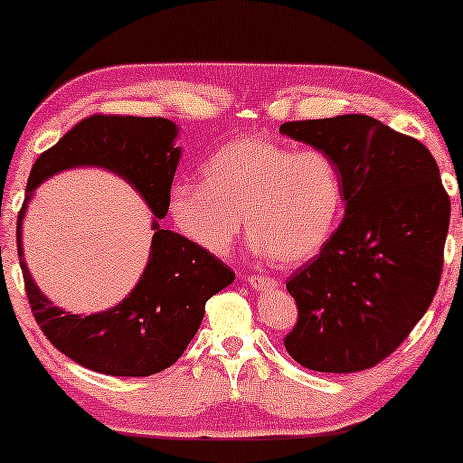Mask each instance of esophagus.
I'll list each match as a JSON object with an SVG mask.
<instances>
[{
	"label": "esophagus",
	"mask_w": 463,
	"mask_h": 463,
	"mask_svg": "<svg viewBox=\"0 0 463 463\" xmlns=\"http://www.w3.org/2000/svg\"><path fill=\"white\" fill-rule=\"evenodd\" d=\"M246 282H249L250 287H255V288H271V287H276V284H278L276 278H269V276H259V274H250V276H246Z\"/></svg>",
	"instance_id": "34e87169"
}]
</instances>
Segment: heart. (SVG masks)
Listing matches in <instances>:
<instances>
[{"mask_svg":"<svg viewBox=\"0 0 463 463\" xmlns=\"http://www.w3.org/2000/svg\"><path fill=\"white\" fill-rule=\"evenodd\" d=\"M202 183H176L170 214L185 236L227 255L246 233L278 263H301L328 242L344 208L337 164L320 149L295 151L263 137L219 147L200 170Z\"/></svg>","mask_w":463,"mask_h":463,"instance_id":"obj_1","label":"heart"}]
</instances>
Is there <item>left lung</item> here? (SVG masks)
<instances>
[{
  "instance_id": "8db88e82",
  "label": "left lung",
  "mask_w": 463,
  "mask_h": 463,
  "mask_svg": "<svg viewBox=\"0 0 463 463\" xmlns=\"http://www.w3.org/2000/svg\"><path fill=\"white\" fill-rule=\"evenodd\" d=\"M282 135L337 164L345 217L290 274L297 325L284 347L301 366L356 373L388 358L432 303L451 200L423 143L363 113L299 119Z\"/></svg>"
}]
</instances>
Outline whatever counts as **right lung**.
Segmentation results:
<instances>
[{
    "mask_svg": "<svg viewBox=\"0 0 463 463\" xmlns=\"http://www.w3.org/2000/svg\"><path fill=\"white\" fill-rule=\"evenodd\" d=\"M176 126L166 118L90 116L75 124L54 147L37 157L18 213L16 244L24 288L35 322L56 350L86 369L113 377H147L173 366L204 318L213 295L233 282V269L181 233L154 221L149 261L130 295L105 312H62L37 288L23 259L21 230L35 187L75 166H100L128 181L156 219L170 206L181 149Z\"/></svg>",
    "mask_w": 463,
    "mask_h": 463,
    "instance_id": "right-lung-1",
    "label": "right lung"
}]
</instances>
